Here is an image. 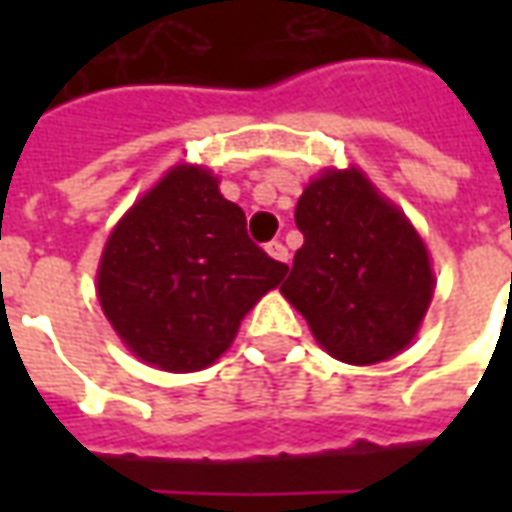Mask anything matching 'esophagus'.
<instances>
[{
	"label": "esophagus",
	"instance_id": "obj_1",
	"mask_svg": "<svg viewBox=\"0 0 512 512\" xmlns=\"http://www.w3.org/2000/svg\"><path fill=\"white\" fill-rule=\"evenodd\" d=\"M266 252L271 257H274V260H279V263H285V266H288L290 263V255H288V246L282 244V241H271V244L266 246Z\"/></svg>",
	"mask_w": 512,
	"mask_h": 512
}]
</instances>
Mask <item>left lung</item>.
Returning <instances> with one entry per match:
<instances>
[{
  "mask_svg": "<svg viewBox=\"0 0 512 512\" xmlns=\"http://www.w3.org/2000/svg\"><path fill=\"white\" fill-rule=\"evenodd\" d=\"M304 235L282 285L315 340L340 362L376 365L403 351L433 296L428 249L395 205L356 172H326L301 194Z\"/></svg>",
  "mask_w": 512,
  "mask_h": 512,
  "instance_id": "left-lung-1",
  "label": "left lung"
}]
</instances>
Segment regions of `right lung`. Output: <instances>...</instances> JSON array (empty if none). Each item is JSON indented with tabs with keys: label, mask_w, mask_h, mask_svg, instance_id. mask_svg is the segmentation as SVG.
<instances>
[{
	"label": "right lung",
	"mask_w": 512,
	"mask_h": 512,
	"mask_svg": "<svg viewBox=\"0 0 512 512\" xmlns=\"http://www.w3.org/2000/svg\"><path fill=\"white\" fill-rule=\"evenodd\" d=\"M285 274L211 172L175 167L109 235L98 299L142 362L191 373L230 348L241 318Z\"/></svg>",
	"instance_id": "add662e5"
}]
</instances>
